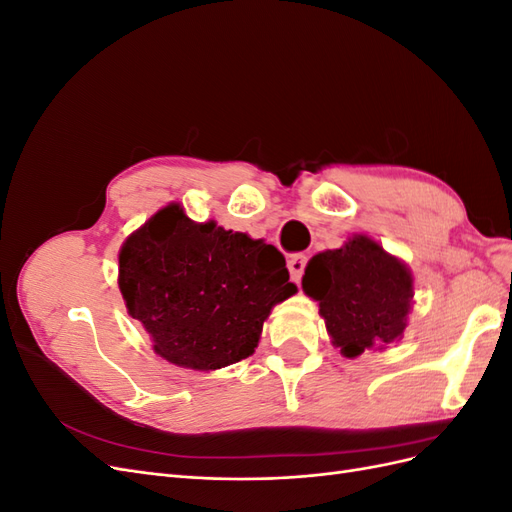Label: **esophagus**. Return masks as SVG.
Here are the masks:
<instances>
[{
	"mask_svg": "<svg viewBox=\"0 0 512 512\" xmlns=\"http://www.w3.org/2000/svg\"><path fill=\"white\" fill-rule=\"evenodd\" d=\"M305 267H307V256L305 254H297V256L288 258V271H290L292 282H297V284L301 282Z\"/></svg>",
	"mask_w": 512,
	"mask_h": 512,
	"instance_id": "esophagus-1",
	"label": "esophagus"
}]
</instances>
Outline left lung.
Here are the masks:
<instances>
[{"label": "left lung", "mask_w": 512, "mask_h": 512, "mask_svg": "<svg viewBox=\"0 0 512 512\" xmlns=\"http://www.w3.org/2000/svg\"><path fill=\"white\" fill-rule=\"evenodd\" d=\"M303 290L320 303L333 344L350 359L399 339L414 297L404 262L365 235L309 260Z\"/></svg>", "instance_id": "left-lung-1"}]
</instances>
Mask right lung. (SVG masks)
<instances>
[{"label":"right lung","instance_id":"add662e5","mask_svg":"<svg viewBox=\"0 0 512 512\" xmlns=\"http://www.w3.org/2000/svg\"><path fill=\"white\" fill-rule=\"evenodd\" d=\"M277 247L168 205L123 243L119 288L153 350L190 369H220L258 346L271 307L297 292Z\"/></svg>","mask_w":512,"mask_h":512}]
</instances>
